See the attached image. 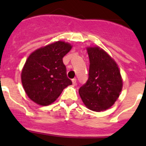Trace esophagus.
<instances>
[{"instance_id":"1","label":"esophagus","mask_w":146,"mask_h":146,"mask_svg":"<svg viewBox=\"0 0 146 146\" xmlns=\"http://www.w3.org/2000/svg\"><path fill=\"white\" fill-rule=\"evenodd\" d=\"M72 85H73V86H76V85H77V80H76L75 78H74V79H72Z\"/></svg>"}]
</instances>
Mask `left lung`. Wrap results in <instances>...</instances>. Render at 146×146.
Segmentation results:
<instances>
[{
	"mask_svg": "<svg viewBox=\"0 0 146 146\" xmlns=\"http://www.w3.org/2000/svg\"><path fill=\"white\" fill-rule=\"evenodd\" d=\"M90 60L88 80L80 88L83 104L92 111H104L117 101L123 80L114 59L98 46L87 47Z\"/></svg>",
	"mask_w": 146,
	"mask_h": 146,
	"instance_id": "1",
	"label": "left lung"
}]
</instances>
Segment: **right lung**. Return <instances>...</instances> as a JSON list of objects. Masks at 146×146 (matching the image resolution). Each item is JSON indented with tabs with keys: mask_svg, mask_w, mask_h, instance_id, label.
<instances>
[{
	"mask_svg": "<svg viewBox=\"0 0 146 146\" xmlns=\"http://www.w3.org/2000/svg\"><path fill=\"white\" fill-rule=\"evenodd\" d=\"M68 42L57 41L33 51L28 56L21 72L25 94L35 103L47 106L72 84L66 77L63 58L72 50Z\"/></svg>",
	"mask_w": 146,
	"mask_h": 146,
	"instance_id": "1",
	"label": "right lung"
}]
</instances>
